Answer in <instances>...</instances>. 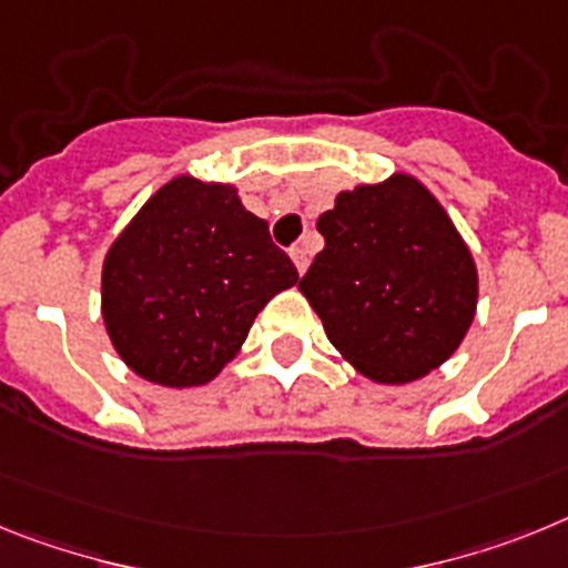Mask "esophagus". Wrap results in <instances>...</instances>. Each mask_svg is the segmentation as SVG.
<instances>
[{
	"mask_svg": "<svg viewBox=\"0 0 568 568\" xmlns=\"http://www.w3.org/2000/svg\"><path fill=\"white\" fill-rule=\"evenodd\" d=\"M291 260H294V265H297L300 274H305V268H308V248H305V243H300L291 248Z\"/></svg>",
	"mask_w": 568,
	"mask_h": 568,
	"instance_id": "obj_1",
	"label": "esophagus"
}]
</instances>
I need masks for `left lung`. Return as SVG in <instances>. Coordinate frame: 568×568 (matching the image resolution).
Segmentation results:
<instances>
[{"mask_svg":"<svg viewBox=\"0 0 568 568\" xmlns=\"http://www.w3.org/2000/svg\"><path fill=\"white\" fill-rule=\"evenodd\" d=\"M317 231L325 248L300 291L359 374L400 386L457 352L475 320L477 268L420 180L339 191Z\"/></svg>","mask_w":568,"mask_h":568,"instance_id":"obj_1","label":"left lung"}]
</instances>
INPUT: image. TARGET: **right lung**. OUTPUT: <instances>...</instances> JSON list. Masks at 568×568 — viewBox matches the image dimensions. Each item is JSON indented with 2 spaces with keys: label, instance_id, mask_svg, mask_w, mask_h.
<instances>
[{
  "label": "right lung",
  "instance_id": "add662e5",
  "mask_svg": "<svg viewBox=\"0 0 568 568\" xmlns=\"http://www.w3.org/2000/svg\"><path fill=\"white\" fill-rule=\"evenodd\" d=\"M300 274L234 185L165 182L102 263V320L131 372L205 386L243 348L254 317Z\"/></svg>",
  "mask_w": 568,
  "mask_h": 568
}]
</instances>
